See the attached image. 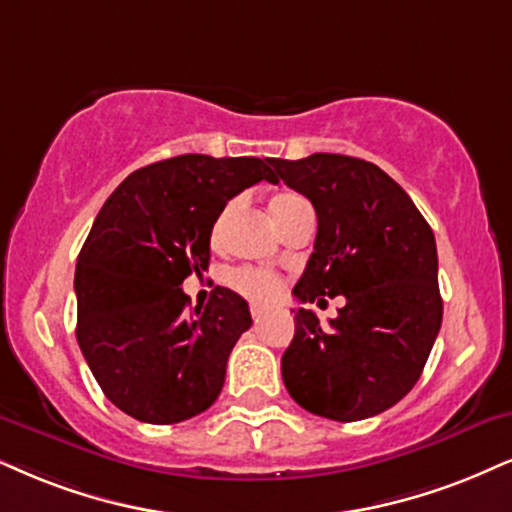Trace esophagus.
<instances>
[{"instance_id":"obj_1","label":"esophagus","mask_w":512,"mask_h":512,"mask_svg":"<svg viewBox=\"0 0 512 512\" xmlns=\"http://www.w3.org/2000/svg\"><path fill=\"white\" fill-rule=\"evenodd\" d=\"M263 315H266V308H263V306H258V304L251 306V318H254L256 323H258V320L263 318Z\"/></svg>"}]
</instances>
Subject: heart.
<instances>
[{
  "label": "heart",
  "instance_id": "obj_1",
  "mask_svg": "<svg viewBox=\"0 0 512 512\" xmlns=\"http://www.w3.org/2000/svg\"><path fill=\"white\" fill-rule=\"evenodd\" d=\"M311 208V204L301 197L299 192H292V189H285V192H277L273 199H270V213H273L275 223L280 225V230L292 223V220ZM237 211V201H230L213 225V242H223L227 227L232 223V216ZM232 285H235L239 292L251 296V299H270L280 292V277L268 273V270H254V268H239L232 273Z\"/></svg>",
  "mask_w": 512,
  "mask_h": 512
}]
</instances>
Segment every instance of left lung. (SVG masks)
<instances>
[{"mask_svg":"<svg viewBox=\"0 0 512 512\" xmlns=\"http://www.w3.org/2000/svg\"><path fill=\"white\" fill-rule=\"evenodd\" d=\"M276 178L311 199L313 254L299 301L344 296L330 327L294 311L282 356L289 396L337 422L372 418L399 403L425 368L441 327L437 242L413 199L375 163L342 154L273 159Z\"/></svg>","mask_w":512,"mask_h":512,"instance_id":"left-lung-1","label":"left lung"}]
</instances>
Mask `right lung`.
I'll use <instances>...</instances> for the list:
<instances>
[{"mask_svg":"<svg viewBox=\"0 0 512 512\" xmlns=\"http://www.w3.org/2000/svg\"><path fill=\"white\" fill-rule=\"evenodd\" d=\"M273 159L182 154L128 175L94 218L75 266L80 351L113 406L173 425L213 406L232 346L251 327L249 304L216 287L187 311L180 285L211 258L227 201L275 182Z\"/></svg>","mask_w":512,"mask_h":512,"instance_id":"add662e5","label":"right lung"}]
</instances>
